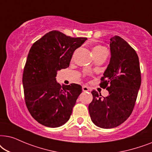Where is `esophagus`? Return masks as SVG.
I'll list each match as a JSON object with an SVG mask.
<instances>
[{
  "instance_id": "1",
  "label": "esophagus",
  "mask_w": 152,
  "mask_h": 152,
  "mask_svg": "<svg viewBox=\"0 0 152 152\" xmlns=\"http://www.w3.org/2000/svg\"><path fill=\"white\" fill-rule=\"evenodd\" d=\"M82 89H83V92H88V91L90 90V88H89L88 87L86 86H83Z\"/></svg>"
}]
</instances>
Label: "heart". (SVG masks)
I'll return each mask as SVG.
<instances>
[{
    "instance_id": "b5f03b06",
    "label": "heart",
    "mask_w": 152,
    "mask_h": 152,
    "mask_svg": "<svg viewBox=\"0 0 152 152\" xmlns=\"http://www.w3.org/2000/svg\"><path fill=\"white\" fill-rule=\"evenodd\" d=\"M104 50H106V48L104 47V46H102V45H97L96 46H94V47L93 48V49H92L93 55H94V54L102 52Z\"/></svg>"
}]
</instances>
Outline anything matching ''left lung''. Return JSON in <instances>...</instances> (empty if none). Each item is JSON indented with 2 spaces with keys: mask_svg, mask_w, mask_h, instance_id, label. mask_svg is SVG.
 I'll return each instance as SVG.
<instances>
[{
  "mask_svg": "<svg viewBox=\"0 0 152 152\" xmlns=\"http://www.w3.org/2000/svg\"><path fill=\"white\" fill-rule=\"evenodd\" d=\"M111 58L99 86L108 96L92 90L88 106L92 122L103 129L115 128L125 122L133 112L141 84V72L136 52L124 39H110Z\"/></svg>",
  "mask_w": 152,
  "mask_h": 152,
  "instance_id": "obj_1",
  "label": "left lung"
}]
</instances>
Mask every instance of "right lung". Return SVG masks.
Returning a JSON list of instances; mask_svg holds the SVG:
<instances>
[{
  "label": "right lung",
  "instance_id": "1",
  "mask_svg": "<svg viewBox=\"0 0 152 152\" xmlns=\"http://www.w3.org/2000/svg\"><path fill=\"white\" fill-rule=\"evenodd\" d=\"M86 40L52 30L30 48L22 81L26 107L39 124L55 128L69 120L82 87L75 83L61 87L56 77L58 70L69 66L75 50Z\"/></svg>",
  "mask_w": 152,
  "mask_h": 152
}]
</instances>
